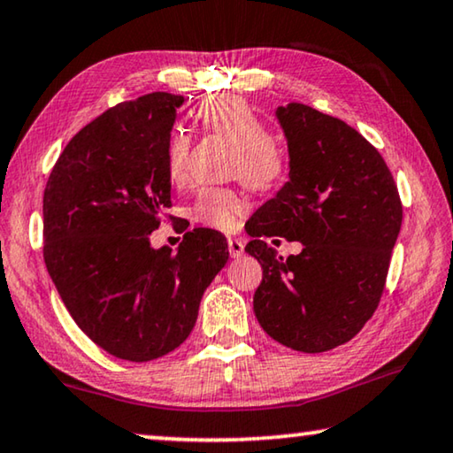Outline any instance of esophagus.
<instances>
[{"instance_id": "1", "label": "esophagus", "mask_w": 453, "mask_h": 453, "mask_svg": "<svg viewBox=\"0 0 453 453\" xmlns=\"http://www.w3.org/2000/svg\"><path fill=\"white\" fill-rule=\"evenodd\" d=\"M228 253H231V257H241L242 253H245V242L241 239H234V237H228Z\"/></svg>"}]
</instances>
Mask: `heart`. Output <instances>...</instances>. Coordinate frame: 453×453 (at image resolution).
<instances>
[{
  "instance_id": "obj_1",
  "label": "heart",
  "mask_w": 453,
  "mask_h": 453,
  "mask_svg": "<svg viewBox=\"0 0 453 453\" xmlns=\"http://www.w3.org/2000/svg\"><path fill=\"white\" fill-rule=\"evenodd\" d=\"M202 127L234 147L228 173L239 178L255 192L278 188L286 178L288 157L284 147L270 136L261 116L239 96L222 94L204 100L196 110ZM189 139L183 130H173L167 139L165 167L173 183H181L188 173ZM247 211L245 196L233 188H204L196 196L192 216L200 225L216 231L237 228L239 216Z\"/></svg>"
}]
</instances>
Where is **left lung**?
Here are the masks:
<instances>
[{
	"label": "left lung",
	"instance_id": "left-lung-1",
	"mask_svg": "<svg viewBox=\"0 0 453 453\" xmlns=\"http://www.w3.org/2000/svg\"><path fill=\"white\" fill-rule=\"evenodd\" d=\"M290 181L245 225L264 278L253 311L278 343L323 353L362 331L380 304L403 202L388 165L356 128L304 104L278 108ZM305 245L284 260L265 239Z\"/></svg>",
	"mask_w": 453,
	"mask_h": 453
}]
</instances>
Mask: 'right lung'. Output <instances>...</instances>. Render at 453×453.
<instances>
[{
  "mask_svg": "<svg viewBox=\"0 0 453 453\" xmlns=\"http://www.w3.org/2000/svg\"><path fill=\"white\" fill-rule=\"evenodd\" d=\"M181 96L122 102L63 149L42 198L44 264L77 326L110 356L150 362L192 333L202 294L228 247L212 228L183 234L178 251L149 234L172 208L167 139Z\"/></svg>",
  "mask_w": 453,
  "mask_h": 453,
  "instance_id": "right-lung-1",
  "label": "right lung"
}]
</instances>
